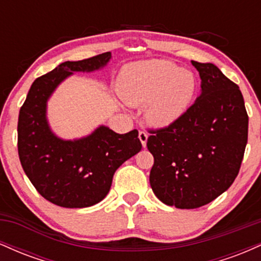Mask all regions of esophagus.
Here are the masks:
<instances>
[{"label":"esophagus","mask_w":261,"mask_h":261,"mask_svg":"<svg viewBox=\"0 0 261 261\" xmlns=\"http://www.w3.org/2000/svg\"><path fill=\"white\" fill-rule=\"evenodd\" d=\"M139 139L142 143L143 147H146V143H147V139H148V134L146 131H140L139 133Z\"/></svg>","instance_id":"esophagus-1"}]
</instances>
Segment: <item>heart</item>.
<instances>
[{
  "mask_svg": "<svg viewBox=\"0 0 261 261\" xmlns=\"http://www.w3.org/2000/svg\"><path fill=\"white\" fill-rule=\"evenodd\" d=\"M121 98L130 106H146V120L155 127L174 122L187 112L196 92L193 72L166 60L128 65L119 76Z\"/></svg>",
  "mask_w": 261,
  "mask_h": 261,
  "instance_id": "1",
  "label": "heart"
}]
</instances>
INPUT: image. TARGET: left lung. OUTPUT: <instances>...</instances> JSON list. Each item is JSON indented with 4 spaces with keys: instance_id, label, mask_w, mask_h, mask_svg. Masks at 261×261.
I'll return each instance as SVG.
<instances>
[{
    "instance_id": "1",
    "label": "left lung",
    "mask_w": 261,
    "mask_h": 261,
    "mask_svg": "<svg viewBox=\"0 0 261 261\" xmlns=\"http://www.w3.org/2000/svg\"><path fill=\"white\" fill-rule=\"evenodd\" d=\"M201 95L174 122L149 130L154 158L149 184L162 202L197 208L233 184L248 141V114L241 89L214 64L191 61Z\"/></svg>"
}]
</instances>
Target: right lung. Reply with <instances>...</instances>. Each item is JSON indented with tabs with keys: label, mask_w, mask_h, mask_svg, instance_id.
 <instances>
[{
	"label": "right lung",
	"mask_w": 261,
	"mask_h": 261,
	"mask_svg": "<svg viewBox=\"0 0 261 261\" xmlns=\"http://www.w3.org/2000/svg\"><path fill=\"white\" fill-rule=\"evenodd\" d=\"M112 58L104 53L80 61H66L38 77L18 116V154L23 170L47 201L67 208L98 203L112 187L115 170L142 148L139 131L120 135L100 126L81 140L64 141L50 131L46 101L66 77L94 71Z\"/></svg>",
	"instance_id": "right-lung-1"
}]
</instances>
